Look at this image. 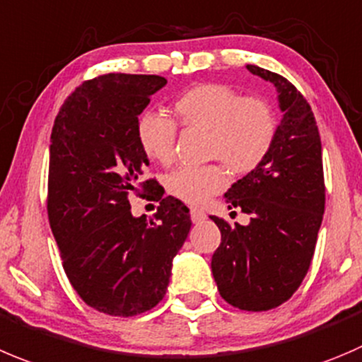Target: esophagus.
<instances>
[{"instance_id":"1","label":"esophagus","mask_w":362,"mask_h":362,"mask_svg":"<svg viewBox=\"0 0 362 362\" xmlns=\"http://www.w3.org/2000/svg\"><path fill=\"white\" fill-rule=\"evenodd\" d=\"M190 216H192V222L199 223V222H202V220L206 218V213L202 211V209L192 208V209H190Z\"/></svg>"}]
</instances>
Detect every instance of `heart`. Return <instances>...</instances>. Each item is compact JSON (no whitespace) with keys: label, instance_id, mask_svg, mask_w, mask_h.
I'll use <instances>...</instances> for the list:
<instances>
[{"label":"heart","instance_id":"b5f03b06","mask_svg":"<svg viewBox=\"0 0 362 362\" xmlns=\"http://www.w3.org/2000/svg\"><path fill=\"white\" fill-rule=\"evenodd\" d=\"M175 122L146 112L136 120V142L149 160L170 163L177 126L206 132V158L218 160L233 174L245 175L263 165L277 139L279 120L270 103L259 95H243L222 83L187 88L172 101ZM227 185L220 163L179 167L165 179L167 192L188 204H202Z\"/></svg>","mask_w":362,"mask_h":362}]
</instances>
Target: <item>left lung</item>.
I'll return each mask as SVG.
<instances>
[{"mask_svg":"<svg viewBox=\"0 0 362 362\" xmlns=\"http://www.w3.org/2000/svg\"><path fill=\"white\" fill-rule=\"evenodd\" d=\"M247 69L275 85L284 117L263 165L226 194L229 209L250 215L249 226L211 216L222 235L211 272L227 304L268 311L290 300L311 267L325 211V181L309 103L277 72L257 65Z\"/></svg>","mask_w":362,"mask_h":362,"instance_id":"left-lung-1","label":"left lung"}]
</instances>
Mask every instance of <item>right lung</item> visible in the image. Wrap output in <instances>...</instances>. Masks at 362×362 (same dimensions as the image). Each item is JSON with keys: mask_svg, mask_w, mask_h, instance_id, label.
<instances>
[{"mask_svg": "<svg viewBox=\"0 0 362 362\" xmlns=\"http://www.w3.org/2000/svg\"><path fill=\"white\" fill-rule=\"evenodd\" d=\"M165 85L154 74L83 81L51 132L47 216L62 264L81 300L110 316H136L163 298L192 227L190 209L146 179L136 142L139 115ZM133 193L160 201L153 219L131 215Z\"/></svg>", "mask_w": 362, "mask_h": 362, "instance_id": "1", "label": "right lung"}]
</instances>
